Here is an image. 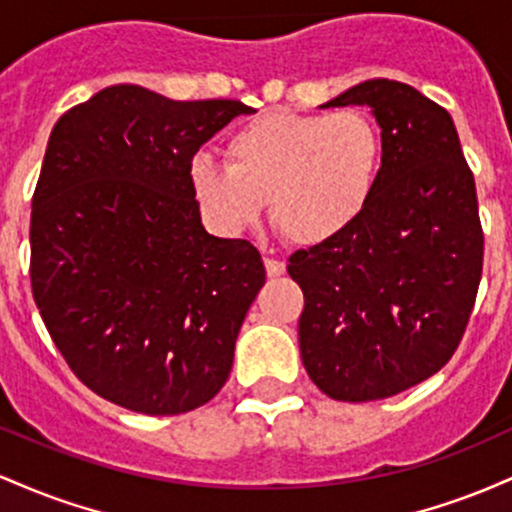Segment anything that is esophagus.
<instances>
[{
	"label": "esophagus",
	"instance_id": "esophagus-1",
	"mask_svg": "<svg viewBox=\"0 0 512 512\" xmlns=\"http://www.w3.org/2000/svg\"><path fill=\"white\" fill-rule=\"evenodd\" d=\"M264 269H267L269 276H281L286 272V264L281 260H274V257H264Z\"/></svg>",
	"mask_w": 512,
	"mask_h": 512
}]
</instances>
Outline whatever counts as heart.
Here are the masks:
<instances>
[{
    "label": "heart",
    "mask_w": 512,
    "mask_h": 512,
    "mask_svg": "<svg viewBox=\"0 0 512 512\" xmlns=\"http://www.w3.org/2000/svg\"><path fill=\"white\" fill-rule=\"evenodd\" d=\"M385 142L363 110H267L226 142V166L207 154L190 163L199 209L226 233L269 219L286 243L320 248L366 214L383 173Z\"/></svg>",
    "instance_id": "obj_1"
}]
</instances>
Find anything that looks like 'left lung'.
Segmentation results:
<instances>
[{"instance_id": "8db88e82", "label": "left lung", "mask_w": 512, "mask_h": 512, "mask_svg": "<svg viewBox=\"0 0 512 512\" xmlns=\"http://www.w3.org/2000/svg\"><path fill=\"white\" fill-rule=\"evenodd\" d=\"M368 105L385 158L366 214L342 238L289 257L305 308L298 344L310 380L339 402L424 383L467 330L484 267L474 175L450 113L390 79L322 108Z\"/></svg>"}]
</instances>
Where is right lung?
<instances>
[{"mask_svg":"<svg viewBox=\"0 0 512 512\" xmlns=\"http://www.w3.org/2000/svg\"><path fill=\"white\" fill-rule=\"evenodd\" d=\"M250 113L117 84L52 127L33 192V298L76 378L117 407L185 414L228 380L267 274L248 240L204 231L190 163Z\"/></svg>","mask_w":512,"mask_h":512,"instance_id":"add662e5","label":"right lung"}]
</instances>
